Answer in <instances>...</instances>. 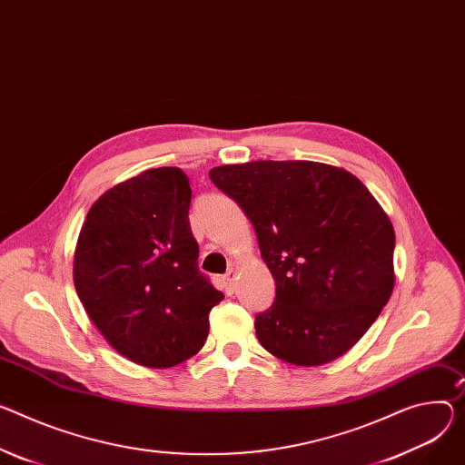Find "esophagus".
I'll return each mask as SVG.
<instances>
[{"label":"esophagus","instance_id":"esophagus-1","mask_svg":"<svg viewBox=\"0 0 465 465\" xmlns=\"http://www.w3.org/2000/svg\"><path fill=\"white\" fill-rule=\"evenodd\" d=\"M235 278H237L235 269H230L223 278V283H224V289H226L228 294H233V291H235Z\"/></svg>","mask_w":465,"mask_h":465}]
</instances>
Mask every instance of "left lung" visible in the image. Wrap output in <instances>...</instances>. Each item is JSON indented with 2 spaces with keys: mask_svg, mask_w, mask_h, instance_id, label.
I'll return each mask as SVG.
<instances>
[{
  "mask_svg": "<svg viewBox=\"0 0 465 465\" xmlns=\"http://www.w3.org/2000/svg\"><path fill=\"white\" fill-rule=\"evenodd\" d=\"M209 178L242 207L276 283L256 317L262 347L302 367L351 351L395 285L393 224L369 189L315 161L224 164Z\"/></svg>",
  "mask_w": 465,
  "mask_h": 465,
  "instance_id": "8db88e82",
  "label": "left lung"
}]
</instances>
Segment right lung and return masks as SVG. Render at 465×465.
<instances>
[{"instance_id": "right-lung-1", "label": "right lung", "mask_w": 465, "mask_h": 465, "mask_svg": "<svg viewBox=\"0 0 465 465\" xmlns=\"http://www.w3.org/2000/svg\"><path fill=\"white\" fill-rule=\"evenodd\" d=\"M191 185L176 166L150 168L104 193L74 254V285L105 341L139 365L194 356L224 294L198 271Z\"/></svg>"}]
</instances>
